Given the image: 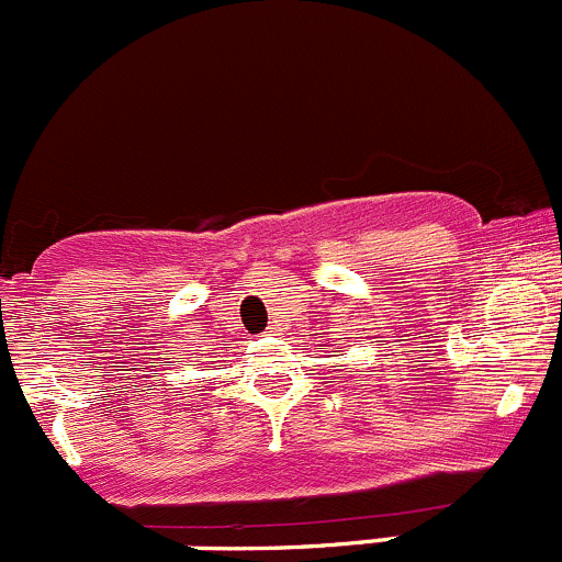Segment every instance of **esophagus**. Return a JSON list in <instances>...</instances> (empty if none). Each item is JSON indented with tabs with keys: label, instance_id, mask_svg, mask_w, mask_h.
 <instances>
[{
	"label": "esophagus",
	"instance_id": "1",
	"mask_svg": "<svg viewBox=\"0 0 562 562\" xmlns=\"http://www.w3.org/2000/svg\"><path fill=\"white\" fill-rule=\"evenodd\" d=\"M269 335H274V327H271V329H269Z\"/></svg>",
	"mask_w": 562,
	"mask_h": 562
}]
</instances>
